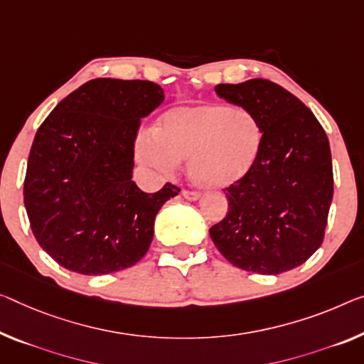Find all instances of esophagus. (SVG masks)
<instances>
[{
  "mask_svg": "<svg viewBox=\"0 0 364 364\" xmlns=\"http://www.w3.org/2000/svg\"><path fill=\"white\" fill-rule=\"evenodd\" d=\"M182 197L190 201H195L200 198V193L195 192V190H182Z\"/></svg>",
  "mask_w": 364,
  "mask_h": 364,
  "instance_id": "obj_1",
  "label": "esophagus"
}]
</instances>
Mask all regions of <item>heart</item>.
<instances>
[{
    "label": "heart",
    "mask_w": 364,
    "mask_h": 364,
    "mask_svg": "<svg viewBox=\"0 0 364 364\" xmlns=\"http://www.w3.org/2000/svg\"><path fill=\"white\" fill-rule=\"evenodd\" d=\"M264 144L265 128L255 112L206 102L166 110L153 138H139L136 151L144 164L163 172L187 161L188 177L197 186L221 190L250 174Z\"/></svg>",
    "instance_id": "heart-1"
}]
</instances>
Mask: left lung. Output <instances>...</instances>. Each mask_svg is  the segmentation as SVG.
Instances as JSON below:
<instances>
[{"label":"left lung","mask_w":364,"mask_h":364,"mask_svg":"<svg viewBox=\"0 0 364 364\" xmlns=\"http://www.w3.org/2000/svg\"><path fill=\"white\" fill-rule=\"evenodd\" d=\"M221 99L259 115L265 144L247 177L226 187L228 215L210 228L234 267L278 275L321 247L333 197L328 138L314 114L268 80L218 85Z\"/></svg>","instance_id":"left-lung-1"}]
</instances>
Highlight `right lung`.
Wrapping results in <instances>:
<instances>
[{"label":"right lung","mask_w":364,"mask_h":364,"mask_svg":"<svg viewBox=\"0 0 364 364\" xmlns=\"http://www.w3.org/2000/svg\"><path fill=\"white\" fill-rule=\"evenodd\" d=\"M164 100L151 81L97 77L52 110L33 138L24 205L37 242L66 270L107 275L148 252L154 218L181 188L132 181L143 117Z\"/></svg>","instance_id":"1"}]
</instances>
